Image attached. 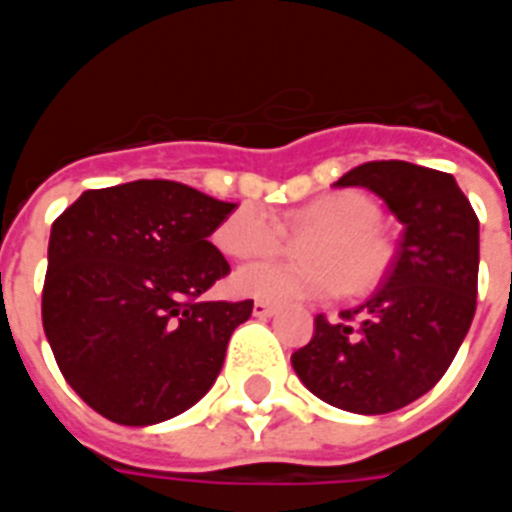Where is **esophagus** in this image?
<instances>
[{
    "instance_id": "1",
    "label": "esophagus",
    "mask_w": 512,
    "mask_h": 512,
    "mask_svg": "<svg viewBox=\"0 0 512 512\" xmlns=\"http://www.w3.org/2000/svg\"><path fill=\"white\" fill-rule=\"evenodd\" d=\"M252 315L260 318V321H266V318H274V315H277V307H271V304H266V301H255Z\"/></svg>"
}]
</instances>
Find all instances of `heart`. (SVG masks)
I'll return each instance as SVG.
<instances>
[{"label": "heart", "mask_w": 512, "mask_h": 512, "mask_svg": "<svg viewBox=\"0 0 512 512\" xmlns=\"http://www.w3.org/2000/svg\"><path fill=\"white\" fill-rule=\"evenodd\" d=\"M378 222V202L365 191L323 194L290 213L296 230H321L304 246L310 266H290L279 260L249 263L233 274V290L266 304H296L332 296L340 288L345 293L376 288L392 260L389 244L376 230ZM213 241L224 255L252 260L277 252L285 241V227L266 205L246 202L216 227Z\"/></svg>", "instance_id": "1"}]
</instances>
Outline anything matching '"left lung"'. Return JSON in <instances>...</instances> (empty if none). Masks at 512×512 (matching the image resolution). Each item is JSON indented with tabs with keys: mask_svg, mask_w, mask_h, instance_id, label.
<instances>
[{
	"mask_svg": "<svg viewBox=\"0 0 512 512\" xmlns=\"http://www.w3.org/2000/svg\"><path fill=\"white\" fill-rule=\"evenodd\" d=\"M334 186L384 200L403 238L376 293L290 356L312 395L354 414H389L436 386L474 318L480 222L447 172L408 161H370Z\"/></svg>",
	"mask_w": 512,
	"mask_h": 512,
	"instance_id": "left-lung-1",
	"label": "left lung"
}]
</instances>
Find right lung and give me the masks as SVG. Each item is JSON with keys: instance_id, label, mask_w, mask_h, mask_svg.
<instances>
[{"instance_id": "1", "label": "right lung", "mask_w": 512, "mask_h": 512, "mask_svg": "<svg viewBox=\"0 0 512 512\" xmlns=\"http://www.w3.org/2000/svg\"><path fill=\"white\" fill-rule=\"evenodd\" d=\"M235 211L175 180L84 191L51 224L43 329L65 381L117 425H158L213 386L252 301H197L227 260Z\"/></svg>"}]
</instances>
